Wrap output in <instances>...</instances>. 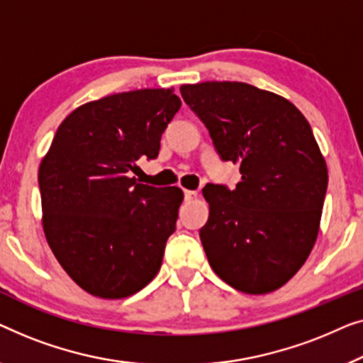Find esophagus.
I'll list each match as a JSON object with an SVG mask.
<instances>
[{"label":"esophagus","instance_id":"esophagus-1","mask_svg":"<svg viewBox=\"0 0 363 363\" xmlns=\"http://www.w3.org/2000/svg\"><path fill=\"white\" fill-rule=\"evenodd\" d=\"M196 197H197L196 191H189V189H184V199H186V201H194Z\"/></svg>","mask_w":363,"mask_h":363}]
</instances>
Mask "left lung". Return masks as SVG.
<instances>
[{
    "instance_id": "1",
    "label": "left lung",
    "mask_w": 363,
    "mask_h": 363,
    "mask_svg": "<svg viewBox=\"0 0 363 363\" xmlns=\"http://www.w3.org/2000/svg\"><path fill=\"white\" fill-rule=\"evenodd\" d=\"M181 95L220 160L242 174L233 191H202L211 208L199 237L208 263L242 293H272L318 238L329 177L311 125L291 101L243 82L182 85Z\"/></svg>"
}]
</instances>
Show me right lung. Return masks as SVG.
I'll list each match as a JSON object with an SVG mask.
<instances>
[{"label":"right lung","instance_id":"add662e5","mask_svg":"<svg viewBox=\"0 0 363 363\" xmlns=\"http://www.w3.org/2000/svg\"><path fill=\"white\" fill-rule=\"evenodd\" d=\"M179 108L174 89L123 91L79 106L55 131L39 166L44 233L86 293L126 298L160 272L184 194L133 172L156 160Z\"/></svg>","mask_w":363,"mask_h":363}]
</instances>
